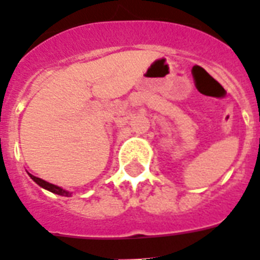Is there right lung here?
Masks as SVG:
<instances>
[{
  "label": "right lung",
  "instance_id": "right-lung-1",
  "mask_svg": "<svg viewBox=\"0 0 260 260\" xmlns=\"http://www.w3.org/2000/svg\"><path fill=\"white\" fill-rule=\"evenodd\" d=\"M29 176H30V179L33 181H36L37 184L40 185V187H42L44 189H48V191L53 192V193H56V195H61V196H71L72 193L69 191H65V189H62L61 187H58V185H54L52 184V183H48V181L42 180V179L37 178V176H33L31 174H29Z\"/></svg>",
  "mask_w": 260,
  "mask_h": 260
}]
</instances>
